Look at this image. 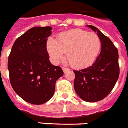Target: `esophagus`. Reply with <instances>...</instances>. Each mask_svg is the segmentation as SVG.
Instances as JSON below:
<instances>
[{
	"mask_svg": "<svg viewBox=\"0 0 128 128\" xmlns=\"http://www.w3.org/2000/svg\"><path fill=\"white\" fill-rule=\"evenodd\" d=\"M62 70H63V71H64V73H66L67 71L70 70V69H69L68 68H66V67H62Z\"/></svg>",
	"mask_w": 128,
	"mask_h": 128,
	"instance_id": "34e87169",
	"label": "esophagus"
}]
</instances>
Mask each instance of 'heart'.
I'll list each match as a JSON object with an SVG mask.
<instances>
[{
	"label": "heart",
	"mask_w": 128,
	"mask_h": 128,
	"mask_svg": "<svg viewBox=\"0 0 128 128\" xmlns=\"http://www.w3.org/2000/svg\"><path fill=\"white\" fill-rule=\"evenodd\" d=\"M101 48V40L97 34L80 29L60 34L56 40L50 38L47 42V52L56 63L67 58L72 66L84 68L93 63Z\"/></svg>",
	"instance_id": "obj_1"
}]
</instances>
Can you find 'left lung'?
I'll return each instance as SVG.
<instances>
[{
	"label": "left lung",
	"mask_w": 128,
	"mask_h": 128,
	"mask_svg": "<svg viewBox=\"0 0 128 128\" xmlns=\"http://www.w3.org/2000/svg\"><path fill=\"white\" fill-rule=\"evenodd\" d=\"M88 27L97 32L101 40V52L92 66L79 70L75 74L74 88L84 101L98 102L106 97L114 88L120 75L119 54L109 38L93 26Z\"/></svg>",
	"instance_id": "1"
}]
</instances>
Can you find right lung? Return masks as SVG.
Wrapping results in <instances>:
<instances>
[{
    "mask_svg": "<svg viewBox=\"0 0 128 128\" xmlns=\"http://www.w3.org/2000/svg\"><path fill=\"white\" fill-rule=\"evenodd\" d=\"M52 28L34 27L18 37L8 56L10 83L16 94L32 104H42L54 95L56 82L64 74L50 62L47 38Z\"/></svg>",
    "mask_w": 128,
    "mask_h": 128,
    "instance_id": "obj_1",
    "label": "right lung"
}]
</instances>
